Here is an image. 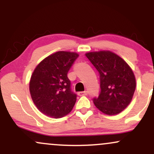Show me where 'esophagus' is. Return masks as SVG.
Returning <instances> with one entry per match:
<instances>
[{
	"label": "esophagus",
	"instance_id": "obj_1",
	"mask_svg": "<svg viewBox=\"0 0 154 154\" xmlns=\"http://www.w3.org/2000/svg\"><path fill=\"white\" fill-rule=\"evenodd\" d=\"M88 92L87 91H83V92H79L78 95L79 96H83V95H87Z\"/></svg>",
	"mask_w": 154,
	"mask_h": 154
}]
</instances>
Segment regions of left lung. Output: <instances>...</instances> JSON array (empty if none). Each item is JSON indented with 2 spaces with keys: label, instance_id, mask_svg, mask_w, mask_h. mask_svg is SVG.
<instances>
[{
  "label": "left lung",
  "instance_id": "left-lung-1",
  "mask_svg": "<svg viewBox=\"0 0 154 154\" xmlns=\"http://www.w3.org/2000/svg\"><path fill=\"white\" fill-rule=\"evenodd\" d=\"M100 75V93L93 98L97 109L107 115H115L130 103L136 82L132 69L125 60L109 51L85 54Z\"/></svg>",
  "mask_w": 154,
  "mask_h": 154
}]
</instances>
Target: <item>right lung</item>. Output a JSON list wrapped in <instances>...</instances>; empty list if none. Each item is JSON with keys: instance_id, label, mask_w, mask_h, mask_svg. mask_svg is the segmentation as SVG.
Segmentation results:
<instances>
[{"instance_id": "1", "label": "right lung", "mask_w": 154, "mask_h": 154, "mask_svg": "<svg viewBox=\"0 0 154 154\" xmlns=\"http://www.w3.org/2000/svg\"><path fill=\"white\" fill-rule=\"evenodd\" d=\"M78 56L75 52L58 51L35 69L29 81V92L35 105L45 115L59 119L73 109L77 95L71 91L67 74Z\"/></svg>"}]
</instances>
